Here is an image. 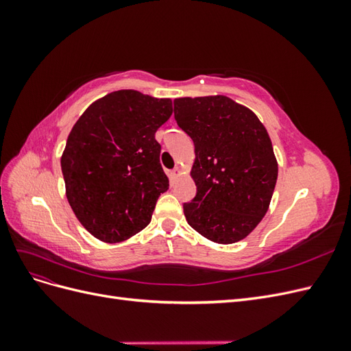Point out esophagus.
Segmentation results:
<instances>
[{
	"instance_id": "obj_1",
	"label": "esophagus",
	"mask_w": 351,
	"mask_h": 351,
	"mask_svg": "<svg viewBox=\"0 0 351 351\" xmlns=\"http://www.w3.org/2000/svg\"><path fill=\"white\" fill-rule=\"evenodd\" d=\"M180 176H182V169H180V168L177 167V168H174L173 171H171V178H173V180H177Z\"/></svg>"
}]
</instances>
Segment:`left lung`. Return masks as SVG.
I'll list each match as a JSON object with an SVG mask.
<instances>
[{
	"label": "left lung",
	"instance_id": "left-lung-1",
	"mask_svg": "<svg viewBox=\"0 0 351 351\" xmlns=\"http://www.w3.org/2000/svg\"><path fill=\"white\" fill-rule=\"evenodd\" d=\"M174 117L195 143L190 176L197 192L183 205L189 226L219 244L247 237L267 214L278 177L265 125L224 95L177 98Z\"/></svg>",
	"mask_w": 351,
	"mask_h": 351
}]
</instances>
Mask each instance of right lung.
<instances>
[{"mask_svg": "<svg viewBox=\"0 0 351 351\" xmlns=\"http://www.w3.org/2000/svg\"><path fill=\"white\" fill-rule=\"evenodd\" d=\"M171 114L169 98L125 89L95 101L73 125L61 155L66 196L93 237L124 241L151 222L169 186L155 133Z\"/></svg>", "mask_w": 351, "mask_h": 351, "instance_id": "obj_1", "label": "right lung"}]
</instances>
